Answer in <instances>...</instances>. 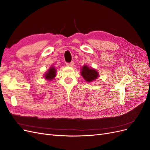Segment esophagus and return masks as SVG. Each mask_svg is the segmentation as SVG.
<instances>
[{"instance_id": "34e87169", "label": "esophagus", "mask_w": 150, "mask_h": 150, "mask_svg": "<svg viewBox=\"0 0 150 150\" xmlns=\"http://www.w3.org/2000/svg\"><path fill=\"white\" fill-rule=\"evenodd\" d=\"M74 65V62H69V63H67V64H66V66H68V67H73Z\"/></svg>"}]
</instances>
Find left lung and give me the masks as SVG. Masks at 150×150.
Returning <instances> with one entry per match:
<instances>
[{"mask_svg":"<svg viewBox=\"0 0 150 150\" xmlns=\"http://www.w3.org/2000/svg\"><path fill=\"white\" fill-rule=\"evenodd\" d=\"M81 74L86 82L88 83L93 82L99 77L98 72L94 68H91L87 65H84L81 67Z\"/></svg>","mask_w":150,"mask_h":150,"instance_id":"1","label":"left lung"}]
</instances>
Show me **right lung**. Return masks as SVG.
<instances>
[{"mask_svg":"<svg viewBox=\"0 0 150 150\" xmlns=\"http://www.w3.org/2000/svg\"><path fill=\"white\" fill-rule=\"evenodd\" d=\"M56 76V67L51 66L48 69L47 72L44 74V78L47 81H52L55 78Z\"/></svg>","mask_w":150,"mask_h":150,"instance_id":"1","label":"right lung"}]
</instances>
